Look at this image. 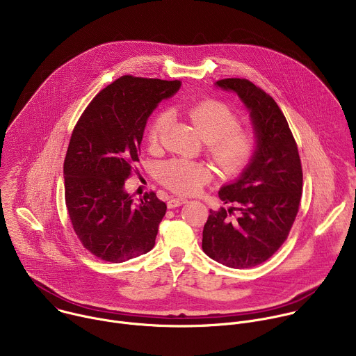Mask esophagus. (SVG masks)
Instances as JSON below:
<instances>
[{
    "label": "esophagus",
    "mask_w": 356,
    "mask_h": 356,
    "mask_svg": "<svg viewBox=\"0 0 356 356\" xmlns=\"http://www.w3.org/2000/svg\"><path fill=\"white\" fill-rule=\"evenodd\" d=\"M187 200L186 198H179V197H173V198H169L168 201V207L169 209H176V207H180L181 204H184Z\"/></svg>",
    "instance_id": "obj_1"
}]
</instances>
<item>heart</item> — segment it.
Wrapping results in <instances>:
<instances>
[{
	"label": "heart",
	"mask_w": 356,
	"mask_h": 356,
	"mask_svg": "<svg viewBox=\"0 0 356 356\" xmlns=\"http://www.w3.org/2000/svg\"><path fill=\"white\" fill-rule=\"evenodd\" d=\"M187 114L200 135L207 142V152L217 168L225 175L242 172L257 154V136L250 129L238 127L239 115L227 103L217 98L201 99L187 110ZM172 121L169 111H161L149 127V143L155 147L161 143ZM162 184L179 194H193L211 179L207 165L173 158L158 166Z\"/></svg>",
	"instance_id": "b5f03b06"
}]
</instances>
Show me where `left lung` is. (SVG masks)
<instances>
[{"mask_svg":"<svg viewBox=\"0 0 356 356\" xmlns=\"http://www.w3.org/2000/svg\"><path fill=\"white\" fill-rule=\"evenodd\" d=\"M235 91L250 111L257 135V154L241 176L221 187L225 210H210L202 229V250L234 269L268 261L287 239L298 213L302 169L297 143L276 101L246 79L216 83Z\"/></svg>","mask_w":356,"mask_h":356,"instance_id":"8db88e82","label":"left lung"}]
</instances>
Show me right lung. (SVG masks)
<instances>
[{
  "mask_svg": "<svg viewBox=\"0 0 356 356\" xmlns=\"http://www.w3.org/2000/svg\"><path fill=\"white\" fill-rule=\"evenodd\" d=\"M179 80L122 76L101 90L79 118L63 165L65 200L81 245L98 259L121 264L155 245L166 204L156 193L139 202L124 190L149 115Z\"/></svg>",
  "mask_w": 356,
  "mask_h": 356,
  "instance_id": "1",
  "label": "right lung"
}]
</instances>
